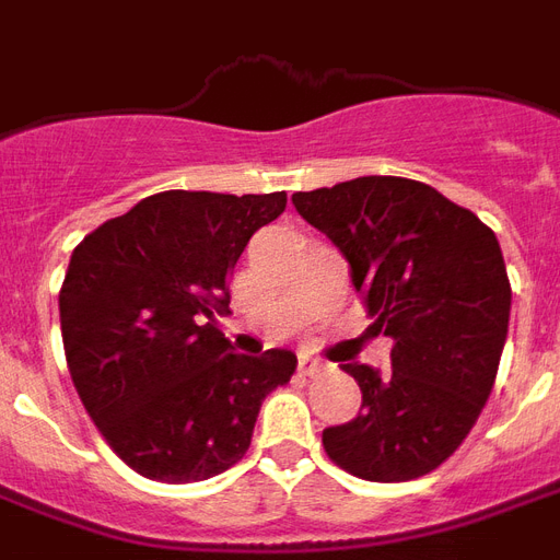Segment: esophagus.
Wrapping results in <instances>:
<instances>
[{
	"instance_id": "34e87169",
	"label": "esophagus",
	"mask_w": 560,
	"mask_h": 560,
	"mask_svg": "<svg viewBox=\"0 0 560 560\" xmlns=\"http://www.w3.org/2000/svg\"><path fill=\"white\" fill-rule=\"evenodd\" d=\"M323 371L320 359H314V355H300V374L302 376H314Z\"/></svg>"
}]
</instances>
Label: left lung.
<instances>
[{
    "label": "left lung",
    "mask_w": 560,
    "mask_h": 560,
    "mask_svg": "<svg viewBox=\"0 0 560 560\" xmlns=\"http://www.w3.org/2000/svg\"><path fill=\"white\" fill-rule=\"evenodd\" d=\"M291 201L341 248L371 329L395 341L392 374L343 364L362 388V412L323 430V448L355 478H421L469 436L499 374L511 320L499 240L471 210L409 177H355Z\"/></svg>",
    "instance_id": "obj_1"
}]
</instances>
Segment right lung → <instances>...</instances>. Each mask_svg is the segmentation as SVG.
Returning a JSON list of instances; mask_svg holds the SVG:
<instances>
[{
	"label": "right lung",
	"mask_w": 560,
	"mask_h": 560,
	"mask_svg": "<svg viewBox=\"0 0 560 560\" xmlns=\"http://www.w3.org/2000/svg\"><path fill=\"white\" fill-rule=\"evenodd\" d=\"M284 207V192L168 189L73 248L59 291L70 380L106 445L142 478L192 483L231 469L264 397L291 383V350L231 353L213 323L246 243Z\"/></svg>",
	"instance_id": "add662e5"
}]
</instances>
